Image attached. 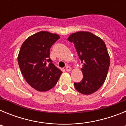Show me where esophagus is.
I'll return each mask as SVG.
<instances>
[{
  "mask_svg": "<svg viewBox=\"0 0 126 126\" xmlns=\"http://www.w3.org/2000/svg\"><path fill=\"white\" fill-rule=\"evenodd\" d=\"M65 71H71V67H69V66H67L66 67H65Z\"/></svg>",
  "mask_w": 126,
  "mask_h": 126,
  "instance_id": "34e87169",
  "label": "esophagus"
}]
</instances>
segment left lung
<instances>
[{
    "instance_id": "1",
    "label": "left lung",
    "mask_w": 126,
    "mask_h": 126,
    "mask_svg": "<svg viewBox=\"0 0 126 126\" xmlns=\"http://www.w3.org/2000/svg\"><path fill=\"white\" fill-rule=\"evenodd\" d=\"M76 48L79 59L83 63L81 69L83 78L74 83L78 92L83 94L96 92L106 79L110 65V56L102 38L88 32H78L67 38Z\"/></svg>"
}]
</instances>
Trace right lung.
<instances>
[{
  "instance_id": "1",
  "label": "right lung",
  "mask_w": 126,
  "mask_h": 126,
  "mask_svg": "<svg viewBox=\"0 0 126 126\" xmlns=\"http://www.w3.org/2000/svg\"><path fill=\"white\" fill-rule=\"evenodd\" d=\"M59 38L57 34L42 31L29 36L21 47L20 70L26 82L38 92L52 89L62 74L50 59V48Z\"/></svg>"
}]
</instances>
